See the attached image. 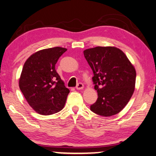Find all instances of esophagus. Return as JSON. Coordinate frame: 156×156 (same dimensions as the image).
Segmentation results:
<instances>
[{
	"mask_svg": "<svg viewBox=\"0 0 156 156\" xmlns=\"http://www.w3.org/2000/svg\"><path fill=\"white\" fill-rule=\"evenodd\" d=\"M83 88V83L80 82V83H78L77 85L76 86V89H77V90H81V89H82Z\"/></svg>",
	"mask_w": 156,
	"mask_h": 156,
	"instance_id": "esophagus-1",
	"label": "esophagus"
}]
</instances>
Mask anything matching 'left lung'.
<instances>
[{
	"label": "left lung",
	"instance_id": "1",
	"mask_svg": "<svg viewBox=\"0 0 156 156\" xmlns=\"http://www.w3.org/2000/svg\"><path fill=\"white\" fill-rule=\"evenodd\" d=\"M91 68L98 99L90 105L93 112L102 116L119 113L133 94L136 71L121 49L114 47H96L83 51Z\"/></svg>",
	"mask_w": 156,
	"mask_h": 156
}]
</instances>
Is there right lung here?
Instances as JSON below:
<instances>
[{"label":"right lung","mask_w":156,"mask_h":156,"mask_svg":"<svg viewBox=\"0 0 156 156\" xmlns=\"http://www.w3.org/2000/svg\"><path fill=\"white\" fill-rule=\"evenodd\" d=\"M67 49L53 47L33 54L23 65L20 88L32 108L41 115L57 113L63 108L70 90L55 69Z\"/></svg>","instance_id":"add662e5"}]
</instances>
